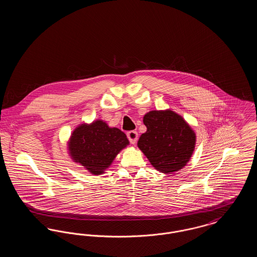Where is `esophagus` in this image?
<instances>
[{
    "label": "esophagus",
    "instance_id": "esophagus-1",
    "mask_svg": "<svg viewBox=\"0 0 257 257\" xmlns=\"http://www.w3.org/2000/svg\"><path fill=\"white\" fill-rule=\"evenodd\" d=\"M127 137H128V139H129V141H130V143H131L132 145H135V144L137 143V141H138L139 135H138L137 131H129V132L127 133Z\"/></svg>",
    "mask_w": 257,
    "mask_h": 257
}]
</instances>
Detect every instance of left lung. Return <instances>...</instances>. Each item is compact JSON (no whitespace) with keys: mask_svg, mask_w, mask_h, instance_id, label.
<instances>
[{"mask_svg":"<svg viewBox=\"0 0 257 257\" xmlns=\"http://www.w3.org/2000/svg\"><path fill=\"white\" fill-rule=\"evenodd\" d=\"M147 132L140 137L138 147L155 170L171 174L189 163L195 147V131L183 117L170 110H154L144 116Z\"/></svg>","mask_w":257,"mask_h":257,"instance_id":"left-lung-1","label":"left lung"}]
</instances>
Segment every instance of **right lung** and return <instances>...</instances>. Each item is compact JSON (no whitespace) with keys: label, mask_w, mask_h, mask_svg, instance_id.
Here are the masks:
<instances>
[{"label":"right lung","mask_w":257,"mask_h":257,"mask_svg":"<svg viewBox=\"0 0 257 257\" xmlns=\"http://www.w3.org/2000/svg\"><path fill=\"white\" fill-rule=\"evenodd\" d=\"M121 130L96 119L78 125L67 142L70 158L93 175L105 173L117 154L129 146Z\"/></svg>","instance_id":"obj_1"}]
</instances>
